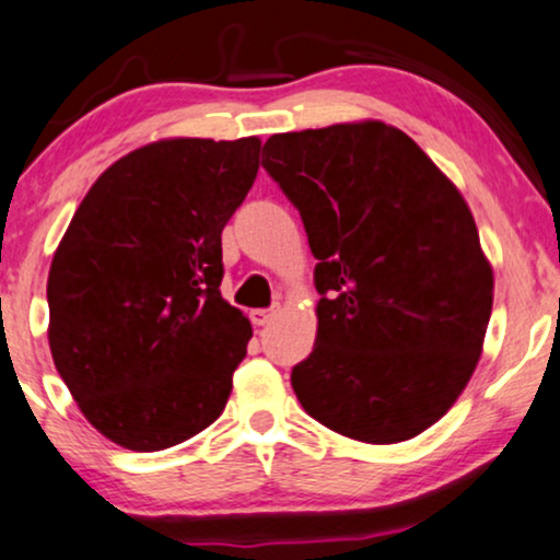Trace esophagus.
<instances>
[{"label":"esophagus","instance_id":"34e87169","mask_svg":"<svg viewBox=\"0 0 560 560\" xmlns=\"http://www.w3.org/2000/svg\"><path fill=\"white\" fill-rule=\"evenodd\" d=\"M276 313H279V307H266V310H253L250 313V320H253V325H266V323H271L273 317H276Z\"/></svg>","mask_w":560,"mask_h":560}]
</instances>
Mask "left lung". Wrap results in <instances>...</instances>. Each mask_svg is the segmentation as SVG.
I'll return each mask as SVG.
<instances>
[{
	"instance_id": "obj_1",
	"label": "left lung",
	"mask_w": 560,
	"mask_h": 560,
	"mask_svg": "<svg viewBox=\"0 0 560 560\" xmlns=\"http://www.w3.org/2000/svg\"><path fill=\"white\" fill-rule=\"evenodd\" d=\"M264 158L317 258L315 349L292 370L302 408L357 442L419 436L470 382L491 317L470 207L382 121L273 133Z\"/></svg>"
}]
</instances>
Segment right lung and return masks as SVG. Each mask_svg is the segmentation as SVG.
<instances>
[{"mask_svg": "<svg viewBox=\"0 0 560 560\" xmlns=\"http://www.w3.org/2000/svg\"><path fill=\"white\" fill-rule=\"evenodd\" d=\"M260 139H160L92 183L48 271V346L82 416L133 452L211 427L253 338L219 292Z\"/></svg>", "mask_w": 560, "mask_h": 560, "instance_id": "right-lung-1", "label": "right lung"}]
</instances>
